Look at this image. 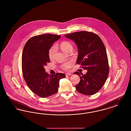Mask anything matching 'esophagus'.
Segmentation results:
<instances>
[{"mask_svg":"<svg viewBox=\"0 0 131 131\" xmlns=\"http://www.w3.org/2000/svg\"><path fill=\"white\" fill-rule=\"evenodd\" d=\"M72 75L71 73H67L66 74V76H68V75Z\"/></svg>","mask_w":131,"mask_h":131,"instance_id":"obj_1","label":"esophagus"}]
</instances>
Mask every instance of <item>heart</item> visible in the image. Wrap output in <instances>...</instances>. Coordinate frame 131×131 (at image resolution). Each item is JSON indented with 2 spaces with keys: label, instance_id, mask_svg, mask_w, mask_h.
I'll return each mask as SVG.
<instances>
[{
  "label": "heart",
  "instance_id": "heart-1",
  "mask_svg": "<svg viewBox=\"0 0 131 131\" xmlns=\"http://www.w3.org/2000/svg\"><path fill=\"white\" fill-rule=\"evenodd\" d=\"M60 47L61 49L64 52H68L69 50L72 49L73 50L72 45L68 41H64L62 42L60 45ZM56 51V46H53L50 48L48 52V55L50 59H52ZM73 62L70 61L63 64L61 67L64 70H68V69L72 67V66L73 65Z\"/></svg>",
  "mask_w": 131,
  "mask_h": 131
}]
</instances>
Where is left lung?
Instances as JSON below:
<instances>
[{
    "label": "left lung",
    "mask_w": 131,
    "mask_h": 131,
    "mask_svg": "<svg viewBox=\"0 0 131 131\" xmlns=\"http://www.w3.org/2000/svg\"><path fill=\"white\" fill-rule=\"evenodd\" d=\"M65 37L75 42L78 53L77 63L81 64L87 73L74 74L80 78V81L75 86L80 93L92 95L103 87L107 78L109 67L104 44L97 34L87 31H80L65 35Z\"/></svg>",
    "instance_id": "obj_1"
}]
</instances>
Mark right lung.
I'll return each mask as SVG.
<instances>
[{
    "instance_id": "add662e5",
    "label": "right lung",
    "mask_w": 131,
    "mask_h": 131,
    "mask_svg": "<svg viewBox=\"0 0 131 131\" xmlns=\"http://www.w3.org/2000/svg\"><path fill=\"white\" fill-rule=\"evenodd\" d=\"M60 36L52 34L38 35L29 39L22 53V71L26 84L38 96L46 98L58 91L60 79L66 77L63 73L50 75L45 66L50 63L49 50Z\"/></svg>"
}]
</instances>
